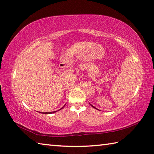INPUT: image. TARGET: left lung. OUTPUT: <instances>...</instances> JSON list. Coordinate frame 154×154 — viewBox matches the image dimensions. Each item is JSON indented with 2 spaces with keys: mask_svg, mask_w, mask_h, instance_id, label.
Returning <instances> with one entry per match:
<instances>
[{
  "mask_svg": "<svg viewBox=\"0 0 154 154\" xmlns=\"http://www.w3.org/2000/svg\"><path fill=\"white\" fill-rule=\"evenodd\" d=\"M90 105H91V106H92V107H93V108H95V107H94V106H92V105H91V104H90ZM96 109H97V108H96Z\"/></svg>",
  "mask_w": 154,
  "mask_h": 154,
  "instance_id": "1",
  "label": "left lung"
}]
</instances>
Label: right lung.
Returning <instances> with one entry per match:
<instances>
[{
    "label": "right lung",
    "mask_w": 154,
    "mask_h": 154,
    "mask_svg": "<svg viewBox=\"0 0 154 154\" xmlns=\"http://www.w3.org/2000/svg\"><path fill=\"white\" fill-rule=\"evenodd\" d=\"M64 106H63V107H64ZM63 108H61L60 109V110H61V109H62ZM57 112V111H54V112H42V113H43V114H52V113H54V112Z\"/></svg>",
    "instance_id": "obj_1"
}]
</instances>
